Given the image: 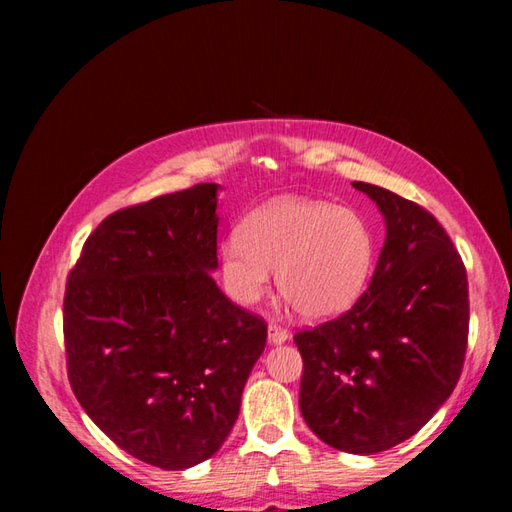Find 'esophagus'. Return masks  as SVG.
Returning a JSON list of instances; mask_svg holds the SVG:
<instances>
[{
    "mask_svg": "<svg viewBox=\"0 0 512 512\" xmlns=\"http://www.w3.org/2000/svg\"><path fill=\"white\" fill-rule=\"evenodd\" d=\"M286 341H288V330H284L277 323H270L268 325V343L281 345V343H286Z\"/></svg>",
    "mask_w": 512,
    "mask_h": 512,
    "instance_id": "obj_1",
    "label": "esophagus"
}]
</instances>
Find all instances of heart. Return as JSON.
I'll return each instance as SVG.
<instances>
[{
    "label": "heart",
    "mask_w": 512,
    "mask_h": 512,
    "mask_svg": "<svg viewBox=\"0 0 512 512\" xmlns=\"http://www.w3.org/2000/svg\"><path fill=\"white\" fill-rule=\"evenodd\" d=\"M376 262V235L365 217L323 200L277 198L248 213L237 237L220 246L226 295L255 306L277 288L301 317L319 321L352 308Z\"/></svg>",
    "instance_id": "b5f03b06"
}]
</instances>
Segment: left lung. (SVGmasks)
Returning <instances> with one entry per match:
<instances>
[{
    "instance_id": "8db88e82",
    "label": "left lung",
    "mask_w": 512,
    "mask_h": 512,
    "mask_svg": "<svg viewBox=\"0 0 512 512\" xmlns=\"http://www.w3.org/2000/svg\"><path fill=\"white\" fill-rule=\"evenodd\" d=\"M385 217V244L354 306L295 334L301 416L330 447L372 455L418 433L458 385L469 339V281L429 211L352 182Z\"/></svg>"
}]
</instances>
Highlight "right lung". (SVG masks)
Returning a JSON list of instances; mask_svg holds the SVG:
<instances>
[{
    "label": "right lung",
    "mask_w": 512,
    "mask_h": 512,
    "mask_svg": "<svg viewBox=\"0 0 512 512\" xmlns=\"http://www.w3.org/2000/svg\"><path fill=\"white\" fill-rule=\"evenodd\" d=\"M217 191L195 184L105 217L65 286L76 400L123 451L165 471L222 447L266 347L264 319L211 275Z\"/></svg>",
    "instance_id": "1"
}]
</instances>
